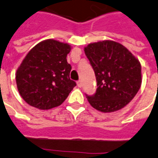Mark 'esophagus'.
Wrapping results in <instances>:
<instances>
[{
    "label": "esophagus",
    "mask_w": 158,
    "mask_h": 158,
    "mask_svg": "<svg viewBox=\"0 0 158 158\" xmlns=\"http://www.w3.org/2000/svg\"><path fill=\"white\" fill-rule=\"evenodd\" d=\"M77 85H78L79 87H82V81H81V80H78V81H77Z\"/></svg>",
    "instance_id": "34e87169"
}]
</instances>
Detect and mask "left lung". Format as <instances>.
<instances>
[{"label":"left lung","mask_w":158,"mask_h":158,"mask_svg":"<svg viewBox=\"0 0 158 158\" xmlns=\"http://www.w3.org/2000/svg\"><path fill=\"white\" fill-rule=\"evenodd\" d=\"M85 53L97 80L95 94L86 95L90 105L105 113L124 108L141 86L139 60L123 45L112 40L91 43L85 48Z\"/></svg>","instance_id":"left-lung-1"}]
</instances>
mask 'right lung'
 <instances>
[{"mask_svg":"<svg viewBox=\"0 0 158 158\" xmlns=\"http://www.w3.org/2000/svg\"><path fill=\"white\" fill-rule=\"evenodd\" d=\"M71 46L54 40L37 44L16 72V85L28 105L40 110L60 106L76 83L70 79L72 66L66 56Z\"/></svg>","mask_w":158,"mask_h":158,"instance_id":"obj_1","label":"right lung"}]
</instances>
